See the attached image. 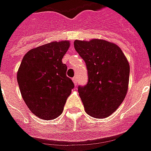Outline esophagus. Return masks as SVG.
Here are the masks:
<instances>
[{"label": "esophagus", "instance_id": "34e87169", "mask_svg": "<svg viewBox=\"0 0 151 151\" xmlns=\"http://www.w3.org/2000/svg\"><path fill=\"white\" fill-rule=\"evenodd\" d=\"M77 81H78V78H77V77H74L73 78V82L74 83V85L77 86Z\"/></svg>", "mask_w": 151, "mask_h": 151}]
</instances>
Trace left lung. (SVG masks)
Listing matches in <instances>:
<instances>
[{
  "label": "left lung",
  "instance_id": "obj_1",
  "mask_svg": "<svg viewBox=\"0 0 151 151\" xmlns=\"http://www.w3.org/2000/svg\"><path fill=\"white\" fill-rule=\"evenodd\" d=\"M74 48L84 60L88 82L78 86L86 113L106 118L116 111L128 91L129 65L116 44L103 40L74 41Z\"/></svg>",
  "mask_w": 151,
  "mask_h": 151
}]
</instances>
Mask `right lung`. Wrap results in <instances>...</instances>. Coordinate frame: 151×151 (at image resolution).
Wrapping results in <instances>:
<instances>
[{
    "label": "right lung",
    "mask_w": 151,
    "mask_h": 151,
    "mask_svg": "<svg viewBox=\"0 0 151 151\" xmlns=\"http://www.w3.org/2000/svg\"><path fill=\"white\" fill-rule=\"evenodd\" d=\"M69 41L43 44L26 53L19 66L17 80L29 110L43 120H52L62 113L74 84L66 76L63 56Z\"/></svg>",
    "instance_id": "obj_1"
}]
</instances>
